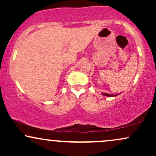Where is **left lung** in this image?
<instances>
[{
	"mask_svg": "<svg viewBox=\"0 0 156 156\" xmlns=\"http://www.w3.org/2000/svg\"><path fill=\"white\" fill-rule=\"evenodd\" d=\"M102 94L104 96H107V97H115L118 95V94H108V93H102Z\"/></svg>",
	"mask_w": 156,
	"mask_h": 156,
	"instance_id": "left-lung-1",
	"label": "left lung"
}]
</instances>
